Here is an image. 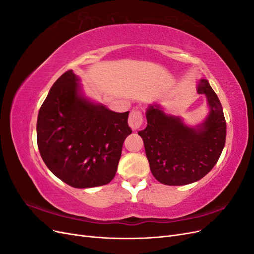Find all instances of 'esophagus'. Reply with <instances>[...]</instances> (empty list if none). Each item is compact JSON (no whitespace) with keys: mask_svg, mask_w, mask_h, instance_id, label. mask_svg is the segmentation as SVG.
<instances>
[{"mask_svg":"<svg viewBox=\"0 0 254 254\" xmlns=\"http://www.w3.org/2000/svg\"><path fill=\"white\" fill-rule=\"evenodd\" d=\"M128 124L133 130L139 129L143 124V115L142 112L137 109L131 110L128 118Z\"/></svg>","mask_w":254,"mask_h":254,"instance_id":"esophagus-1","label":"esophagus"}]
</instances>
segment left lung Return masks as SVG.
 I'll list each match as a JSON object with an SVG mask.
<instances>
[{
  "instance_id": "obj_1",
  "label": "left lung",
  "mask_w": 254,
  "mask_h": 254,
  "mask_svg": "<svg viewBox=\"0 0 254 254\" xmlns=\"http://www.w3.org/2000/svg\"><path fill=\"white\" fill-rule=\"evenodd\" d=\"M197 92L206 96L210 107L201 125L189 127L153 105L146 111L147 127L139 131L153 177L166 186L200 180L217 163L225 147L227 125L219 99L206 79L199 81Z\"/></svg>"
}]
</instances>
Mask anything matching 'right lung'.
<instances>
[{
  "mask_svg": "<svg viewBox=\"0 0 254 254\" xmlns=\"http://www.w3.org/2000/svg\"><path fill=\"white\" fill-rule=\"evenodd\" d=\"M72 70L53 84L38 114L37 143L57 178L76 189L108 184L117 174L123 143L132 132L127 112H113L80 93Z\"/></svg>",
  "mask_w": 254,
  "mask_h": 254,
  "instance_id": "right-lung-1",
  "label": "right lung"
}]
</instances>
